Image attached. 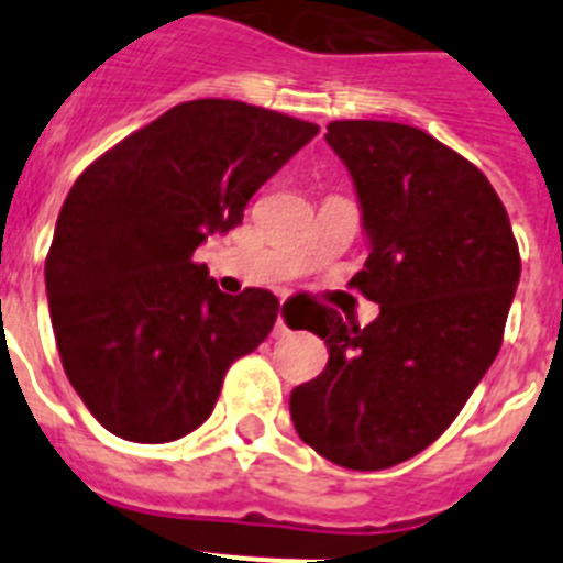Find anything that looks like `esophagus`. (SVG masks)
I'll use <instances>...</instances> for the list:
<instances>
[{
	"label": "esophagus",
	"mask_w": 563,
	"mask_h": 563,
	"mask_svg": "<svg viewBox=\"0 0 563 563\" xmlns=\"http://www.w3.org/2000/svg\"><path fill=\"white\" fill-rule=\"evenodd\" d=\"M287 332V324H285V316L276 318V327H273V335H285Z\"/></svg>",
	"instance_id": "esophagus-1"
}]
</instances>
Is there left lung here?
<instances>
[{"mask_svg": "<svg viewBox=\"0 0 563 563\" xmlns=\"http://www.w3.org/2000/svg\"><path fill=\"white\" fill-rule=\"evenodd\" d=\"M327 143L355 183L369 256L352 285L380 316L343 324L318 307L301 330L330 361L290 395L298 437L324 460L383 471L429 449L501 346L521 258L485 174L422 129L332 121Z\"/></svg>", "mask_w": 563, "mask_h": 563, "instance_id": "8db88e82", "label": "left lung"}]
</instances>
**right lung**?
Masks as SVG:
<instances>
[{"label": "right lung", "mask_w": 563, "mask_h": 563, "mask_svg": "<svg viewBox=\"0 0 563 563\" xmlns=\"http://www.w3.org/2000/svg\"><path fill=\"white\" fill-rule=\"evenodd\" d=\"M316 134L202 98L129 134L69 188L44 262L49 321L73 389L114 437L154 445L200 429L228 366L273 330V292L225 296L191 256Z\"/></svg>", "instance_id": "obj_1"}]
</instances>
